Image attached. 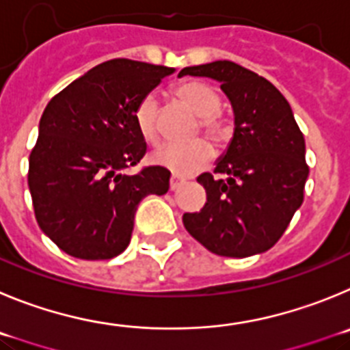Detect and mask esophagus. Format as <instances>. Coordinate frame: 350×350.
<instances>
[{
  "label": "esophagus",
  "instance_id": "obj_1",
  "mask_svg": "<svg viewBox=\"0 0 350 350\" xmlns=\"http://www.w3.org/2000/svg\"><path fill=\"white\" fill-rule=\"evenodd\" d=\"M185 183H187L185 179L179 178V176H176V174H172L171 176V185H169V187H171V190L174 191V190H178V188H181Z\"/></svg>",
  "mask_w": 350,
  "mask_h": 350
}]
</instances>
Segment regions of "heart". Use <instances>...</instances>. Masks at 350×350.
<instances>
[{
	"label": "heart",
	"mask_w": 350,
	"mask_h": 350,
	"mask_svg": "<svg viewBox=\"0 0 350 350\" xmlns=\"http://www.w3.org/2000/svg\"><path fill=\"white\" fill-rule=\"evenodd\" d=\"M174 96L181 105L198 116V129H202L209 139L216 144H226L232 137V125L226 116L219 111V94L202 81L188 80L174 87ZM134 120L141 136L148 143L157 144L160 141L159 124V100L153 94H148L137 103ZM214 152L207 141L197 139L188 144H169L155 153L157 163L171 169L178 174H193L206 167L213 159Z\"/></svg>",
	"instance_id": "b5f03b06"
}]
</instances>
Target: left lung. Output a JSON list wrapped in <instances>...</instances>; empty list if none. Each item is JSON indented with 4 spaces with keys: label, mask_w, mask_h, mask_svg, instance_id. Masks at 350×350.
I'll return each mask as SVG.
<instances>
[{
    "label": "left lung",
    "mask_w": 350,
    "mask_h": 350,
    "mask_svg": "<svg viewBox=\"0 0 350 350\" xmlns=\"http://www.w3.org/2000/svg\"><path fill=\"white\" fill-rule=\"evenodd\" d=\"M207 77L221 83L232 103L235 131L214 174L197 181L207 202L183 214V225L211 253L245 258L270 250L304 202L308 176L305 139L291 106L279 90L232 61L190 66L179 77Z\"/></svg>",
    "instance_id": "obj_1"
}]
</instances>
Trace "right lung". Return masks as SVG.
<instances>
[{
  "instance_id": "right-lung-1",
  "label": "right lung",
  "mask_w": 350,
  "mask_h": 350,
  "mask_svg": "<svg viewBox=\"0 0 350 350\" xmlns=\"http://www.w3.org/2000/svg\"><path fill=\"white\" fill-rule=\"evenodd\" d=\"M174 68L113 59L96 66L50 99L29 155L34 216L59 250L81 260H109L131 242L137 204L169 190L160 165L137 174L146 141L136 106Z\"/></svg>"
}]
</instances>
